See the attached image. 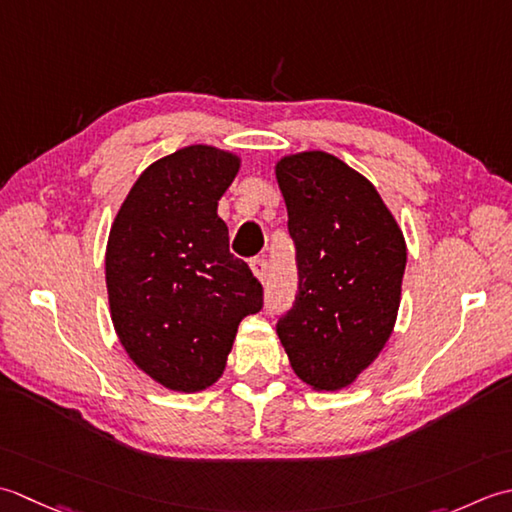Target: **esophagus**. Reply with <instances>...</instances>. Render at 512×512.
Returning <instances> with one entry per match:
<instances>
[{"mask_svg":"<svg viewBox=\"0 0 512 512\" xmlns=\"http://www.w3.org/2000/svg\"><path fill=\"white\" fill-rule=\"evenodd\" d=\"M249 267H252V271H254V276L260 280V283H263V280H267V260L265 258H254L252 263H249Z\"/></svg>","mask_w":512,"mask_h":512,"instance_id":"esophagus-1","label":"esophagus"}]
</instances>
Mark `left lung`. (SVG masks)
I'll return each instance as SVG.
<instances>
[{"mask_svg": "<svg viewBox=\"0 0 512 512\" xmlns=\"http://www.w3.org/2000/svg\"><path fill=\"white\" fill-rule=\"evenodd\" d=\"M298 294L276 333L291 369L316 391L349 387L378 358L400 309L406 243L378 190L338 156L276 163Z\"/></svg>", "mask_w": 512, "mask_h": 512, "instance_id": "8db88e82", "label": "left lung"}]
</instances>
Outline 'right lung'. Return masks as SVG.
Returning <instances> with one entry per match:
<instances>
[{
    "instance_id": "right-lung-1",
    "label": "right lung",
    "mask_w": 512,
    "mask_h": 512,
    "mask_svg": "<svg viewBox=\"0 0 512 512\" xmlns=\"http://www.w3.org/2000/svg\"><path fill=\"white\" fill-rule=\"evenodd\" d=\"M241 159L187 145L145 170L114 218L106 285L114 331L165 389L196 393L221 378L238 325L263 309V285L229 254L218 201Z\"/></svg>"
}]
</instances>
